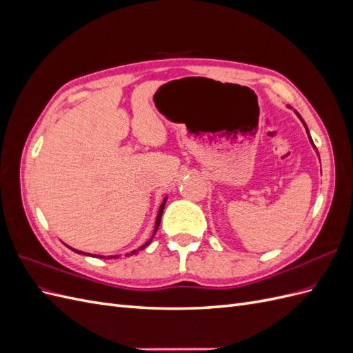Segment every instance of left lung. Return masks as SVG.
<instances>
[{"label": "left lung", "instance_id": "left-lung-1", "mask_svg": "<svg viewBox=\"0 0 353 353\" xmlns=\"http://www.w3.org/2000/svg\"><path fill=\"white\" fill-rule=\"evenodd\" d=\"M294 112H296V110H294ZM296 114H297V116H299V117H301V114H299V113H297V112H296ZM301 121H302V122H303V119H301ZM303 125H305V128H306V123H305V122H303ZM306 132H307V134H309V131H307V128H306ZM309 141H311V143H312V145H314V141H312V138H311V137H309Z\"/></svg>", "mask_w": 353, "mask_h": 353}]
</instances>
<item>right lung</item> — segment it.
Instances as JSON below:
<instances>
[{"label": "right lung", "instance_id": "add662e5", "mask_svg": "<svg viewBox=\"0 0 353 353\" xmlns=\"http://www.w3.org/2000/svg\"><path fill=\"white\" fill-rule=\"evenodd\" d=\"M166 197H165V200H163V203H162V205H160V209H159V213H157V218H156V225H154V232H153V237H154V234H156V231H157V228H159V223H160V219H162V213H163V209H165V203H166ZM152 237V239H153ZM150 241L152 240H148L144 245H141V248L140 249H138V250H143V249H145L147 248V245L148 244H150ZM69 249H72V248H69ZM73 252H77V253H83V252H79V250H74V249H72ZM137 250H134L131 254H134ZM83 254H87V253H83ZM88 256H92V254H88ZM95 256V258H97V254H94ZM99 258H104L105 259V256H99ZM110 258H117V256H110ZM109 259V258H108Z\"/></svg>", "mask_w": 353, "mask_h": 353}]
</instances>
